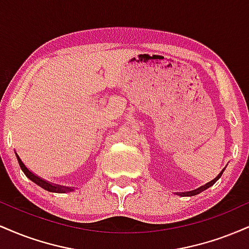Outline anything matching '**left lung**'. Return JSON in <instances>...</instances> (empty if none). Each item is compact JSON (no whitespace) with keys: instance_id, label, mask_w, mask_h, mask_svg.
<instances>
[{"instance_id":"obj_1","label":"left lung","mask_w":249,"mask_h":249,"mask_svg":"<svg viewBox=\"0 0 249 249\" xmlns=\"http://www.w3.org/2000/svg\"><path fill=\"white\" fill-rule=\"evenodd\" d=\"M222 172H224V171H221V173L219 174L218 177H216L215 179L214 180H212V181H210L208 182V184H206L205 185V186H201V187H199V188H196V190H194V191H191V192H185V193H178L179 196H196V194H199V193H201L202 191H205V190H207L208 187L210 186H212V185L214 184V182L216 181V180H218L220 177H221V174H222Z\"/></svg>"}]
</instances>
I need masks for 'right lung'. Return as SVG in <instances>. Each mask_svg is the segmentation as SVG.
<instances>
[{
    "mask_svg": "<svg viewBox=\"0 0 249 249\" xmlns=\"http://www.w3.org/2000/svg\"><path fill=\"white\" fill-rule=\"evenodd\" d=\"M16 157H17V160H18L19 167L22 168V171H23L25 176H27L28 178L31 180V181H34L35 184L38 185V186L44 188V190L49 191V192H55V193H67V192H71V191H72V188H71V187H64V186H59V185H53V184H50V182H48V181H45V180L41 179L39 177L35 176V174H34L33 172H30V171L28 170L27 167H25L23 161L19 159V157L17 156V154H16Z\"/></svg>",
    "mask_w": 249,
    "mask_h": 249,
    "instance_id": "obj_1",
    "label": "right lung"
}]
</instances>
